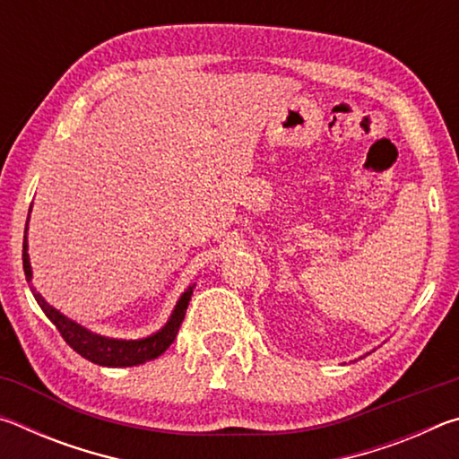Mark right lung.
<instances>
[{
    "label": "right lung",
    "mask_w": 459,
    "mask_h": 459,
    "mask_svg": "<svg viewBox=\"0 0 459 459\" xmlns=\"http://www.w3.org/2000/svg\"><path fill=\"white\" fill-rule=\"evenodd\" d=\"M30 211H32V208H30ZM22 259H24V273L30 283V290H32L38 306L42 307L46 317L56 325L60 336L66 340V344L71 346L74 352H79L82 359L99 364V367H113V368L137 367V364L153 360L158 359L160 354H164L169 348V344L176 340V333L180 330V324L184 320L186 309H188L192 291H194V285H190L188 290L180 295V299H178L169 320L161 325L158 332L150 333V336L137 338V340L108 338V336H103V333H97L89 328H84V325L76 324L74 320H71V317H66L65 314L58 312L56 307H52L48 301L36 291V287L32 285V265H30V255H28V227L24 235V253H22Z\"/></svg>",
    "instance_id": "obj_1"
}]
</instances>
